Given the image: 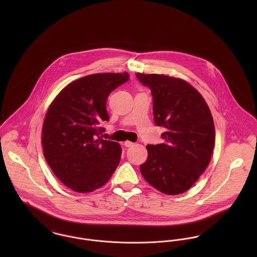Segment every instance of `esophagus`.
Segmentation results:
<instances>
[{"instance_id": "esophagus-1", "label": "esophagus", "mask_w": 257, "mask_h": 257, "mask_svg": "<svg viewBox=\"0 0 257 257\" xmlns=\"http://www.w3.org/2000/svg\"><path fill=\"white\" fill-rule=\"evenodd\" d=\"M135 144L134 143H132V142H128V141H126V142H124V147H133Z\"/></svg>"}]
</instances>
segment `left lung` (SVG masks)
Returning a JSON list of instances; mask_svg holds the SVG:
<instances>
[{
	"label": "left lung",
	"instance_id": "left-lung-1",
	"mask_svg": "<svg viewBox=\"0 0 257 257\" xmlns=\"http://www.w3.org/2000/svg\"><path fill=\"white\" fill-rule=\"evenodd\" d=\"M152 95L154 122L165 127L160 145H148L141 165L144 178L167 195L190 189L208 167L215 146V124L202 95L182 79L137 73Z\"/></svg>",
	"mask_w": 257,
	"mask_h": 257
}]
</instances>
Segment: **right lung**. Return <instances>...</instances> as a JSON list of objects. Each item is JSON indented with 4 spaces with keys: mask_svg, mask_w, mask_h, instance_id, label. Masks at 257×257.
Instances as JSON below:
<instances>
[{
    "mask_svg": "<svg viewBox=\"0 0 257 257\" xmlns=\"http://www.w3.org/2000/svg\"><path fill=\"white\" fill-rule=\"evenodd\" d=\"M128 73H99L67 85L47 110L42 127L46 162L55 176L78 193H88L109 181L121 148L101 139L109 121L106 104L110 93L128 81Z\"/></svg>",
    "mask_w": 257,
    "mask_h": 257,
    "instance_id": "right-lung-1",
    "label": "right lung"
}]
</instances>
